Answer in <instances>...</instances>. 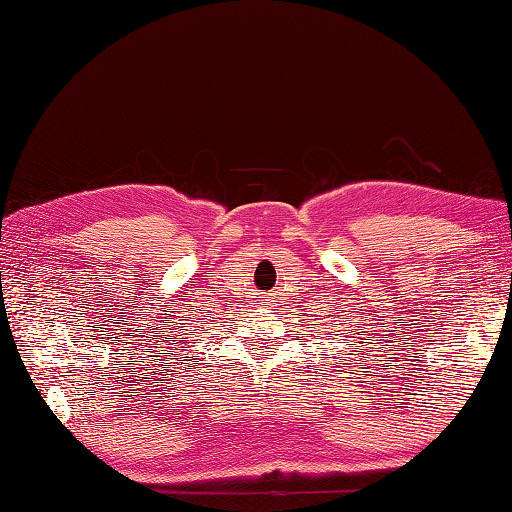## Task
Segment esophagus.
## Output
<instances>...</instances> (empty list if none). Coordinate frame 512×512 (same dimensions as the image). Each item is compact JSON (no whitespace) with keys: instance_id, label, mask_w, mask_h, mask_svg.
I'll return each mask as SVG.
<instances>
[{"instance_id":"obj_1","label":"esophagus","mask_w":512,"mask_h":512,"mask_svg":"<svg viewBox=\"0 0 512 512\" xmlns=\"http://www.w3.org/2000/svg\"><path fill=\"white\" fill-rule=\"evenodd\" d=\"M274 294H265V296H258V305L260 307H274Z\"/></svg>"}]
</instances>
